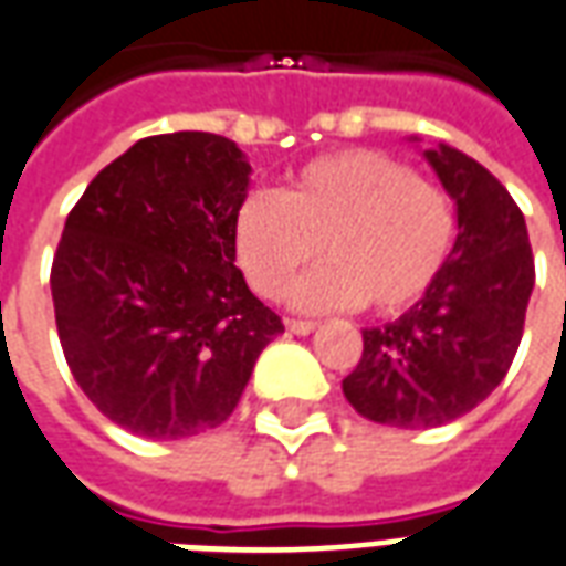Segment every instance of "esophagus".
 <instances>
[{
	"label": "esophagus",
	"mask_w": 566,
	"mask_h": 566,
	"mask_svg": "<svg viewBox=\"0 0 566 566\" xmlns=\"http://www.w3.org/2000/svg\"><path fill=\"white\" fill-rule=\"evenodd\" d=\"M315 327H318L315 321H300V318L287 321V331L296 333V336H308V333L315 331Z\"/></svg>",
	"instance_id": "obj_1"
}]
</instances>
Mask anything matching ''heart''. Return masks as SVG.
<instances>
[{"label": "heart", "mask_w": 566, "mask_h": 566, "mask_svg": "<svg viewBox=\"0 0 566 566\" xmlns=\"http://www.w3.org/2000/svg\"><path fill=\"white\" fill-rule=\"evenodd\" d=\"M458 239V211L433 181L385 150L352 148L306 163L279 193L254 190L235 211V254L260 296L279 300L324 258L296 303L379 315L433 287Z\"/></svg>", "instance_id": "1"}]
</instances>
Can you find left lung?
Listing matches in <instances>:
<instances>
[{
  "label": "left lung",
  "instance_id": "1",
  "mask_svg": "<svg viewBox=\"0 0 566 566\" xmlns=\"http://www.w3.org/2000/svg\"><path fill=\"white\" fill-rule=\"evenodd\" d=\"M458 206L446 270L403 318L364 331V355L343 394L376 424H449L497 388L524 333L534 251L522 209L482 163L439 145L424 150Z\"/></svg>",
  "mask_w": 566,
  "mask_h": 566
}]
</instances>
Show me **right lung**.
Listing matches in <instances>:
<instances>
[{"label": "right lung", "instance_id": "obj_1", "mask_svg": "<svg viewBox=\"0 0 566 566\" xmlns=\"http://www.w3.org/2000/svg\"><path fill=\"white\" fill-rule=\"evenodd\" d=\"M248 175L223 136H148L69 211L51 266L60 345L87 400L136 437L223 424L284 333L235 266Z\"/></svg>", "mask_w": 566, "mask_h": 566}]
</instances>
